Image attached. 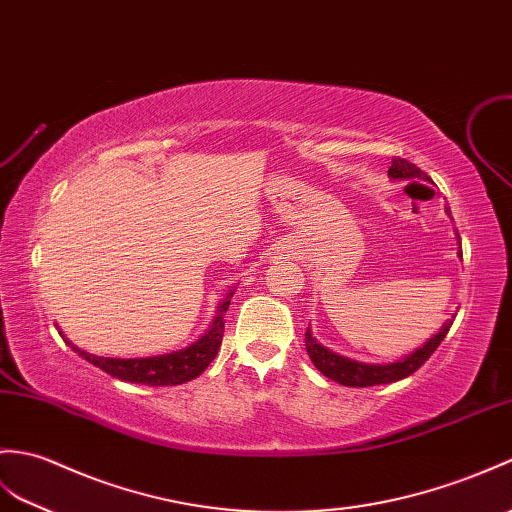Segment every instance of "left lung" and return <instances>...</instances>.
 Listing matches in <instances>:
<instances>
[{
    "instance_id": "obj_1",
    "label": "left lung",
    "mask_w": 512,
    "mask_h": 512,
    "mask_svg": "<svg viewBox=\"0 0 512 512\" xmlns=\"http://www.w3.org/2000/svg\"><path fill=\"white\" fill-rule=\"evenodd\" d=\"M388 176L392 178V181H430V176L421 172V168H417L414 163H410L406 159H399V157L392 159ZM458 255L462 257V253H458ZM451 323H454V316H451V320H447V323L441 327V331L427 340L421 349L412 351L410 355H406V358L390 362V364H364V362H355L351 358H344V355H338L334 351H329L327 347H323V344H320L312 336L310 327H307V331H305V349L318 371L342 386L366 388V386L392 384V382H399V379H403V377L412 375L414 371H419V368L427 360H430V355L438 349V344H441L443 338L447 336Z\"/></svg>"
}]
</instances>
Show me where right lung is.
Segmentation results:
<instances>
[{
    "instance_id": "1",
    "label": "right lung",
    "mask_w": 512,
    "mask_h": 512,
    "mask_svg": "<svg viewBox=\"0 0 512 512\" xmlns=\"http://www.w3.org/2000/svg\"><path fill=\"white\" fill-rule=\"evenodd\" d=\"M231 296H233V290L227 294V299L220 303L218 314L213 318L211 327L194 344L165 355H154V358H130V360L100 358V355H91L87 351L74 347V344L63 336V331L61 336L65 338L69 347L80 355V358H85L93 366L102 368V371L109 373L111 377L122 379V382L144 384V386H178L196 379L218 355L222 336H224V312L229 310Z\"/></svg>"
}]
</instances>
